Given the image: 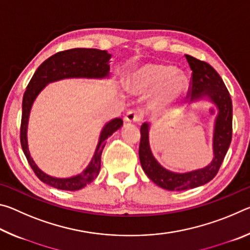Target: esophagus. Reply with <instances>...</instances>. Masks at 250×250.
<instances>
[{"mask_svg": "<svg viewBox=\"0 0 250 250\" xmlns=\"http://www.w3.org/2000/svg\"><path fill=\"white\" fill-rule=\"evenodd\" d=\"M141 120V115L135 110H129L125 116V122H139Z\"/></svg>", "mask_w": 250, "mask_h": 250, "instance_id": "esophagus-1", "label": "esophagus"}]
</instances>
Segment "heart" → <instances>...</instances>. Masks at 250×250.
<instances>
[{
  "label": "heart",
  "mask_w": 250,
  "mask_h": 250,
  "mask_svg": "<svg viewBox=\"0 0 250 250\" xmlns=\"http://www.w3.org/2000/svg\"><path fill=\"white\" fill-rule=\"evenodd\" d=\"M128 90L138 95L154 91L152 105L161 109L179 101L188 89V79L181 70L166 64L147 62L131 69L126 77Z\"/></svg>",
  "instance_id": "b5f03b06"
}]
</instances>
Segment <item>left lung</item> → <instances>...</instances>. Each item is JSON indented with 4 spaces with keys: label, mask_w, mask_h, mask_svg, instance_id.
<instances>
[{
    "label": "left lung",
    "mask_w": 250,
    "mask_h": 250,
    "mask_svg": "<svg viewBox=\"0 0 250 250\" xmlns=\"http://www.w3.org/2000/svg\"><path fill=\"white\" fill-rule=\"evenodd\" d=\"M185 57L192 69V84L189 89L192 97L189 104L200 100H208L217 108L213 133L214 158L208 166L194 171L179 173L167 170L161 166L152 153L149 141L150 124L145 122L141 125L139 146L141 167L152 182L167 191L195 188L213 180L222 166L231 141L232 104L225 83L217 71L207 62L189 55Z\"/></svg>",
    "instance_id": "8db88e82"
}]
</instances>
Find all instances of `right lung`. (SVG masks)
I'll use <instances>...</instances> for the list:
<instances>
[{
	"label": "right lung",
	"mask_w": 250,
	"mask_h": 250,
	"mask_svg": "<svg viewBox=\"0 0 250 250\" xmlns=\"http://www.w3.org/2000/svg\"><path fill=\"white\" fill-rule=\"evenodd\" d=\"M110 58H111V55L108 54L107 50L96 48H73L59 52L46 59L36 69L24 92L22 121H21V145H22L23 152L29 166L36 176L42 182L55 188L64 189V191H78L87 184L91 183L100 172L101 153H103L105 140L121 128L124 121L120 118H115L104 125L94 156L88 167L82 173L70 177H55L42 171L29 154L27 126L34 101L48 83L58 82V80L68 78H110Z\"/></svg>",
	"instance_id": "add662e5"
}]
</instances>
